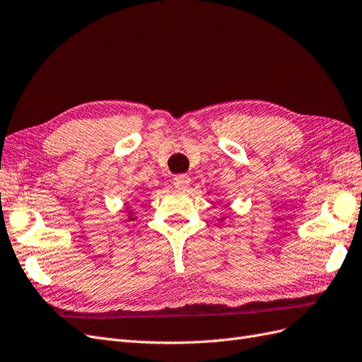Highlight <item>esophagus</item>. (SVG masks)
<instances>
[{
  "label": "esophagus",
  "mask_w": 362,
  "mask_h": 362,
  "mask_svg": "<svg viewBox=\"0 0 362 362\" xmlns=\"http://www.w3.org/2000/svg\"><path fill=\"white\" fill-rule=\"evenodd\" d=\"M189 184H190V177H189V175H185V173L177 175V177L173 178V185L177 189H187Z\"/></svg>",
  "instance_id": "obj_1"
}]
</instances>
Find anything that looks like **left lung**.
Segmentation results:
<instances>
[{
  "mask_svg": "<svg viewBox=\"0 0 362 362\" xmlns=\"http://www.w3.org/2000/svg\"><path fill=\"white\" fill-rule=\"evenodd\" d=\"M221 221H222V218H221Z\"/></svg>",
  "mask_w": 362,
  "mask_h": 362,
  "instance_id": "left-lung-1",
  "label": "left lung"
}]
</instances>
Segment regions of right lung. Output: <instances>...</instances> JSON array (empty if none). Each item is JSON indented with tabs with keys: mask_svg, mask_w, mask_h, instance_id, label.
<instances>
[{
	"mask_svg": "<svg viewBox=\"0 0 362 362\" xmlns=\"http://www.w3.org/2000/svg\"><path fill=\"white\" fill-rule=\"evenodd\" d=\"M128 218H129V221H136V217H133V213H131V211H129V216H128Z\"/></svg>",
	"mask_w": 362,
	"mask_h": 362,
	"instance_id": "obj_1",
	"label": "right lung"
}]
</instances>
